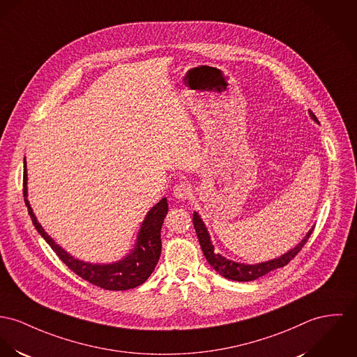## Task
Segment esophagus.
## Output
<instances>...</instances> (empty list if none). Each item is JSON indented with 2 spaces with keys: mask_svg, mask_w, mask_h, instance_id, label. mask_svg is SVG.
<instances>
[{
  "mask_svg": "<svg viewBox=\"0 0 357 357\" xmlns=\"http://www.w3.org/2000/svg\"><path fill=\"white\" fill-rule=\"evenodd\" d=\"M172 194L178 199H188L192 195V186L188 182L182 181L174 186Z\"/></svg>",
  "mask_w": 357,
  "mask_h": 357,
  "instance_id": "1",
  "label": "esophagus"
}]
</instances>
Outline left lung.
<instances>
[{"mask_svg":"<svg viewBox=\"0 0 357 357\" xmlns=\"http://www.w3.org/2000/svg\"><path fill=\"white\" fill-rule=\"evenodd\" d=\"M310 115H311V118L314 121L318 122V119H317V116L314 115L312 111H310ZM192 222H194V228H195L199 245H201V248L204 251V255H205L206 261L209 262V265L216 272H219L220 275H222V277H225L228 280H235V281H252V280H257V278H259V277H262V275L275 271L277 268H282V266L288 265L299 254V251L307 243L308 238L311 236V234L314 231L311 228L308 231L307 236L303 239L298 246L295 247L294 250L288 251L287 254L281 255L277 259H272L269 262H264V264H258V265H243V264H238V262L225 259L224 257H221L220 254L215 252V248H213L212 243H211L209 234H208L202 220L199 219V216L197 213L192 215Z\"/></svg>","mask_w":357,"mask_h":357,"instance_id":"1","label":"left lung"}]
</instances>
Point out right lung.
Returning a JSON list of instances; mask_svg holds the SVG:
<instances>
[{
    "instance_id": "right-lung-1",
    "label": "right lung",
    "mask_w": 357,
    "mask_h": 357,
    "mask_svg": "<svg viewBox=\"0 0 357 357\" xmlns=\"http://www.w3.org/2000/svg\"><path fill=\"white\" fill-rule=\"evenodd\" d=\"M26 169L27 168H26V160H24L23 194H24L28 213L38 232L43 236V239L49 243V246L54 250L58 258L72 272L86 280L88 282L109 291H125V289L136 288L142 282H145L146 278L152 275L162 252L160 231L168 211V204L165 198L148 212L138 232L137 246L129 257L110 265L85 264L79 259H75L66 251H63L61 247L55 245L54 241L45 232L42 225L38 222L27 199V171Z\"/></svg>"
}]
</instances>
